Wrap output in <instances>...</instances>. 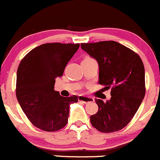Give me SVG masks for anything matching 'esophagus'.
Here are the masks:
<instances>
[{
  "label": "esophagus",
  "instance_id": "esophagus-1",
  "mask_svg": "<svg viewBox=\"0 0 160 160\" xmlns=\"http://www.w3.org/2000/svg\"><path fill=\"white\" fill-rule=\"evenodd\" d=\"M78 101L83 103H88L91 102H94V98H90V97L82 96V95H81V96L78 97Z\"/></svg>",
  "mask_w": 160,
  "mask_h": 160
}]
</instances>
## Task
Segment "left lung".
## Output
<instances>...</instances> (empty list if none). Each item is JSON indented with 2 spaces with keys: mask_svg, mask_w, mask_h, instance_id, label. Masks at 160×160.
<instances>
[{
  "mask_svg": "<svg viewBox=\"0 0 160 160\" xmlns=\"http://www.w3.org/2000/svg\"><path fill=\"white\" fill-rule=\"evenodd\" d=\"M82 50L98 64V83L111 89V98L95 99L96 114L92 126L102 132L123 129L131 121L144 98L145 68L140 57L116 42L81 44Z\"/></svg>",
  "mask_w": 160,
  "mask_h": 160,
  "instance_id": "1",
  "label": "left lung"
}]
</instances>
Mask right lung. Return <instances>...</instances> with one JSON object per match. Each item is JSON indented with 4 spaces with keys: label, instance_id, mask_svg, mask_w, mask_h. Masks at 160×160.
Returning <instances> with one entry per match:
<instances>
[{
    "label": "right lung",
    "instance_id": "right-lung-1",
    "mask_svg": "<svg viewBox=\"0 0 160 160\" xmlns=\"http://www.w3.org/2000/svg\"><path fill=\"white\" fill-rule=\"evenodd\" d=\"M79 45L42 44L28 53L20 63L16 95L24 114L37 128L55 132L66 126L70 105L77 102L78 97L61 96L54 85Z\"/></svg>",
    "mask_w": 160,
    "mask_h": 160
}]
</instances>
